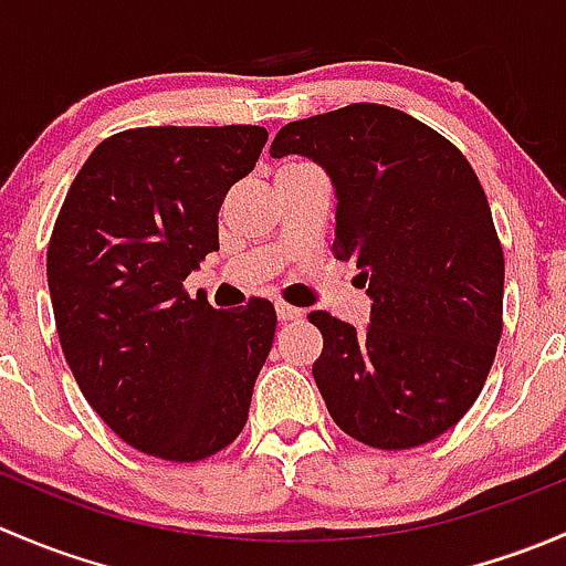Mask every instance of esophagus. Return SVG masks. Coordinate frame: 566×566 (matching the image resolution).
Instances as JSON below:
<instances>
[{
  "label": "esophagus",
  "instance_id": "1",
  "mask_svg": "<svg viewBox=\"0 0 566 566\" xmlns=\"http://www.w3.org/2000/svg\"><path fill=\"white\" fill-rule=\"evenodd\" d=\"M276 317L282 319V323H293V319H301L304 317V312L301 310H295V306H290V304H276Z\"/></svg>",
  "mask_w": 566,
  "mask_h": 566
}]
</instances>
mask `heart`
I'll return each mask as SVG.
<instances>
[{"instance_id": "heart-1", "label": "heart", "mask_w": 566, "mask_h": 566, "mask_svg": "<svg viewBox=\"0 0 566 566\" xmlns=\"http://www.w3.org/2000/svg\"><path fill=\"white\" fill-rule=\"evenodd\" d=\"M290 167H301V164H287V167H284V169H290Z\"/></svg>"}]
</instances>
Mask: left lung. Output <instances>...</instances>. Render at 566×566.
<instances>
[{"label": "left lung", "mask_w": 566, "mask_h": 566, "mask_svg": "<svg viewBox=\"0 0 566 566\" xmlns=\"http://www.w3.org/2000/svg\"><path fill=\"white\" fill-rule=\"evenodd\" d=\"M271 156H306L336 188V260L373 298L356 331L312 312V367L331 419L375 449H413L468 413L493 367L504 251L465 156L399 108L350 104L295 119Z\"/></svg>", "instance_id": "8db88e82"}]
</instances>
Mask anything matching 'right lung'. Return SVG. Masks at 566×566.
<instances>
[{
    "label": "right lung",
    "mask_w": 566,
    "mask_h": 566,
    "mask_svg": "<svg viewBox=\"0 0 566 566\" xmlns=\"http://www.w3.org/2000/svg\"><path fill=\"white\" fill-rule=\"evenodd\" d=\"M265 142L260 125L123 130L95 147L56 216L45 276L67 367L95 413L153 458H210L249 419L273 304L213 310L182 282L219 251L221 202Z\"/></svg>",
    "instance_id": "add662e5"
}]
</instances>
